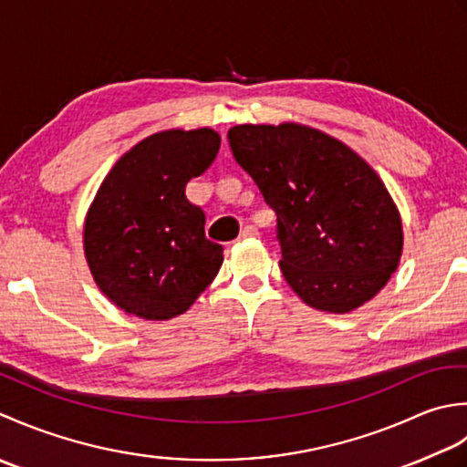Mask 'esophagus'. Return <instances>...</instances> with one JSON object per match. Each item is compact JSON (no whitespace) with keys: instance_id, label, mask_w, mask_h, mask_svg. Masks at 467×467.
I'll return each mask as SVG.
<instances>
[{"instance_id":"1","label":"esophagus","mask_w":467,"mask_h":467,"mask_svg":"<svg viewBox=\"0 0 467 467\" xmlns=\"http://www.w3.org/2000/svg\"><path fill=\"white\" fill-rule=\"evenodd\" d=\"M260 234H258V230H255L254 225H245L244 230H242V234H240V240H252V237H258Z\"/></svg>"}]
</instances>
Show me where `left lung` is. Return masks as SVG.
Instances as JSON below:
<instances>
[{"label":"left lung","mask_w":467,"mask_h":467,"mask_svg":"<svg viewBox=\"0 0 467 467\" xmlns=\"http://www.w3.org/2000/svg\"><path fill=\"white\" fill-rule=\"evenodd\" d=\"M227 140L275 212L290 288L330 314L375 298L403 252L401 215L375 169L345 142L298 122L237 125Z\"/></svg>","instance_id":"obj_1"}]
</instances>
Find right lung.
I'll use <instances>...</instances> for the list:
<instances>
[{"instance_id":"add662e5","label":"right lung","mask_w":467,"mask_h":467,"mask_svg":"<svg viewBox=\"0 0 467 467\" xmlns=\"http://www.w3.org/2000/svg\"><path fill=\"white\" fill-rule=\"evenodd\" d=\"M213 129H171L127 150L84 220V255L100 292L127 314L169 320L189 310L223 264L205 213L185 197L220 150Z\"/></svg>"}]
</instances>
